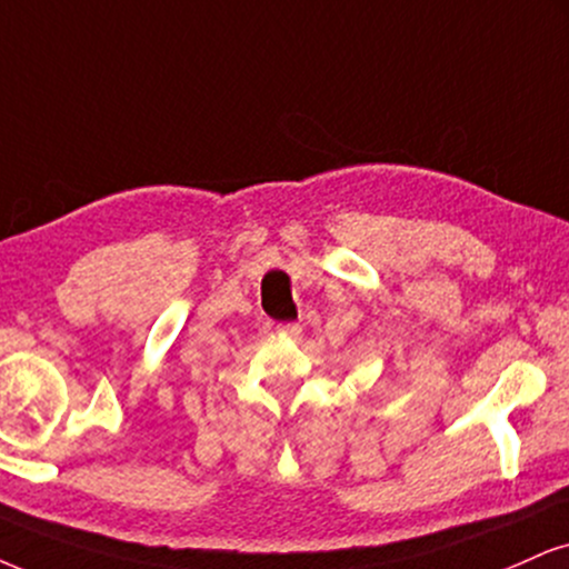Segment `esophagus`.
I'll use <instances>...</instances> for the list:
<instances>
[{
    "instance_id": "esophagus-1",
    "label": "esophagus",
    "mask_w": 569,
    "mask_h": 569,
    "mask_svg": "<svg viewBox=\"0 0 569 569\" xmlns=\"http://www.w3.org/2000/svg\"><path fill=\"white\" fill-rule=\"evenodd\" d=\"M277 332L284 335V338H298V335H300V325H279Z\"/></svg>"
}]
</instances>
